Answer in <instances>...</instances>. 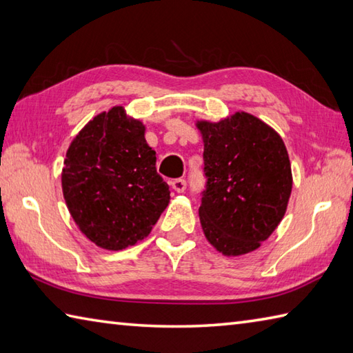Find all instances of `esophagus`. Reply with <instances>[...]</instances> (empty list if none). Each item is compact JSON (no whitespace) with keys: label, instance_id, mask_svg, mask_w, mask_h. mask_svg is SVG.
I'll use <instances>...</instances> for the list:
<instances>
[{"label":"esophagus","instance_id":"obj_1","mask_svg":"<svg viewBox=\"0 0 353 353\" xmlns=\"http://www.w3.org/2000/svg\"><path fill=\"white\" fill-rule=\"evenodd\" d=\"M170 185H172V189H174L175 192L183 193L185 190L187 183H185V179H183V178H176V179H174V181L170 183Z\"/></svg>","mask_w":353,"mask_h":353}]
</instances>
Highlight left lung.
<instances>
[{
    "mask_svg": "<svg viewBox=\"0 0 353 353\" xmlns=\"http://www.w3.org/2000/svg\"><path fill=\"white\" fill-rule=\"evenodd\" d=\"M204 176L199 219L222 254L261 247L280 224L292 189L290 157L280 135L262 120L236 112L219 123L199 121Z\"/></svg>",
    "mask_w": 353,
    "mask_h": 353,
    "instance_id": "1",
    "label": "left lung"
}]
</instances>
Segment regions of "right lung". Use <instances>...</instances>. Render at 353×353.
Listing matches in <instances>:
<instances>
[{
	"mask_svg": "<svg viewBox=\"0 0 353 353\" xmlns=\"http://www.w3.org/2000/svg\"><path fill=\"white\" fill-rule=\"evenodd\" d=\"M145 126L121 106L92 119L68 148L62 190L81 232L96 245L123 250L145 239L168 207Z\"/></svg>",
	"mask_w": 353,
	"mask_h": 353,
	"instance_id": "obj_1",
	"label": "right lung"
}]
</instances>
